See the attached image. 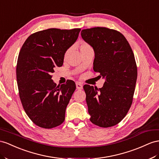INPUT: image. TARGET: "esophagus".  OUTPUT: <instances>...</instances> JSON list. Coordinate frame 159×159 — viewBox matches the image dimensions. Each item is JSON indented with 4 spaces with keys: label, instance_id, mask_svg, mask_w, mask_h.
I'll return each mask as SVG.
<instances>
[{
    "label": "esophagus",
    "instance_id": "esophagus-1",
    "mask_svg": "<svg viewBox=\"0 0 159 159\" xmlns=\"http://www.w3.org/2000/svg\"><path fill=\"white\" fill-rule=\"evenodd\" d=\"M76 89H79V90H80V89H83V84L80 83H76Z\"/></svg>",
    "mask_w": 159,
    "mask_h": 159
}]
</instances>
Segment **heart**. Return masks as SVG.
<instances>
[{"label":"heart","mask_w":159,"mask_h":159,"mask_svg":"<svg viewBox=\"0 0 159 159\" xmlns=\"http://www.w3.org/2000/svg\"><path fill=\"white\" fill-rule=\"evenodd\" d=\"M89 49H92V48H91V46H90V45H89L87 43H86V42L81 43L80 46H79V50H80V53L84 52V51H86L87 50H89ZM68 51H67L66 52V54H65V55L66 56L68 54Z\"/></svg>","instance_id":"heart-1"}]
</instances>
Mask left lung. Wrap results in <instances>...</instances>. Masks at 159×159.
Returning a JSON list of instances; mask_svg holds the SVG:
<instances>
[{"instance_id": "left-lung-1", "label": "left lung", "mask_w": 159, "mask_h": 159, "mask_svg": "<svg viewBox=\"0 0 159 159\" xmlns=\"http://www.w3.org/2000/svg\"><path fill=\"white\" fill-rule=\"evenodd\" d=\"M80 34L94 50L93 70L105 79L100 89L83 87L90 120L99 127H111L124 118L132 103L137 80L133 51L114 30L97 27L83 30Z\"/></svg>"}]
</instances>
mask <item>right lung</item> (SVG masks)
<instances>
[{
	"instance_id": "obj_1",
	"label": "right lung",
	"mask_w": 159,
	"mask_h": 159,
	"mask_svg": "<svg viewBox=\"0 0 159 159\" xmlns=\"http://www.w3.org/2000/svg\"><path fill=\"white\" fill-rule=\"evenodd\" d=\"M80 29L51 28L30 35L20 50L16 74L23 107L41 128L62 124L66 108L76 89L73 80L57 86L54 68L62 66L64 54L79 37Z\"/></svg>"
}]
</instances>
